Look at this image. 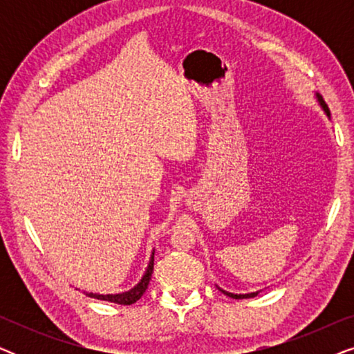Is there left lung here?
Masks as SVG:
<instances>
[{
	"label": "left lung",
	"instance_id": "8db88e82",
	"mask_svg": "<svg viewBox=\"0 0 354 354\" xmlns=\"http://www.w3.org/2000/svg\"><path fill=\"white\" fill-rule=\"evenodd\" d=\"M314 96H316V100H317V103H319V106H321V108H322V111H324V113H326V115H327V118L328 119H330V111H328V108H327V104H326V101H324V98H322V96L321 95H319L317 93V91H316V93H314ZM217 288H219L221 290V292L222 293H224V295H227V297H230V298H235V299H243V298H254L256 297V295H258L259 292H251V293H230V292H225V290H222L221 287H217Z\"/></svg>",
	"mask_w": 354,
	"mask_h": 354
}]
</instances>
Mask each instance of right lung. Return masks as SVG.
<instances>
[{
  "instance_id": "add662e5",
  "label": "right lung",
  "mask_w": 354,
  "mask_h": 354,
  "mask_svg": "<svg viewBox=\"0 0 354 354\" xmlns=\"http://www.w3.org/2000/svg\"><path fill=\"white\" fill-rule=\"evenodd\" d=\"M153 268H154V250L151 251V256H149L147 270L142 275V279L138 280L137 285H133L132 288L127 290V292H120V293H88L85 292V295H88L90 298H96V299H103V301H111L115 304H133L135 301H138L142 298V295L147 292L149 280H151V274H153Z\"/></svg>"
}]
</instances>
